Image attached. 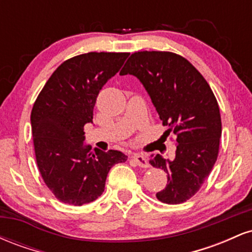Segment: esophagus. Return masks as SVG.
<instances>
[{"label": "esophagus", "instance_id": "1", "mask_svg": "<svg viewBox=\"0 0 252 252\" xmlns=\"http://www.w3.org/2000/svg\"><path fill=\"white\" fill-rule=\"evenodd\" d=\"M132 160L137 163V166L142 167V168H148L149 167L148 160H147L146 156L142 154H135L134 156H132Z\"/></svg>", "mask_w": 252, "mask_h": 252}]
</instances>
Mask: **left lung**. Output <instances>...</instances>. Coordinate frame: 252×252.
<instances>
[{
    "label": "left lung",
    "mask_w": 252,
    "mask_h": 252,
    "mask_svg": "<svg viewBox=\"0 0 252 252\" xmlns=\"http://www.w3.org/2000/svg\"><path fill=\"white\" fill-rule=\"evenodd\" d=\"M120 74L140 79L163 126H168L167 132L176 135L174 160L158 154L149 161L168 174L166 187L156 198L169 205L189 200L218 158L221 118L209 83L189 60L173 52H135Z\"/></svg>",
    "instance_id": "obj_1"
}]
</instances>
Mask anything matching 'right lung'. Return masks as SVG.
<instances>
[{
    "instance_id": "add662e5",
    "label": "right lung",
    "mask_w": 252,
    "mask_h": 252,
    "mask_svg": "<svg viewBox=\"0 0 252 252\" xmlns=\"http://www.w3.org/2000/svg\"><path fill=\"white\" fill-rule=\"evenodd\" d=\"M129 53L90 52L63 62L52 73L31 114L37 168L63 204L82 206L102 195L110 168L128 156L84 146V126L92 123L99 91L120 71Z\"/></svg>"
}]
</instances>
